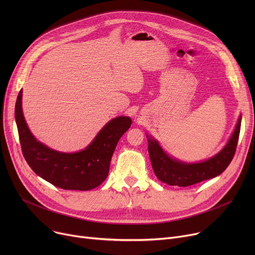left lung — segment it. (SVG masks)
Here are the masks:
<instances>
[{
    "label": "left lung",
    "mask_w": 255,
    "mask_h": 255,
    "mask_svg": "<svg viewBox=\"0 0 255 255\" xmlns=\"http://www.w3.org/2000/svg\"><path fill=\"white\" fill-rule=\"evenodd\" d=\"M240 129L241 117L230 141L220 153L207 161L192 164L183 163L171 159L163 152L156 140L149 138L148 150L156 177L170 186L187 187L219 176L230 165L235 156Z\"/></svg>",
    "instance_id": "1"
}]
</instances>
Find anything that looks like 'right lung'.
Listing matches in <instances>:
<instances>
[{
  "label": "right lung",
  "instance_id": "right-lung-1",
  "mask_svg": "<svg viewBox=\"0 0 255 255\" xmlns=\"http://www.w3.org/2000/svg\"><path fill=\"white\" fill-rule=\"evenodd\" d=\"M20 90L15 103V120L21 152L33 171L65 190L86 191L98 187L109 176L119 139L131 126V119L118 117L107 123L84 151L73 154L50 150L37 141L25 124Z\"/></svg>",
  "mask_w": 255,
  "mask_h": 255
}]
</instances>
